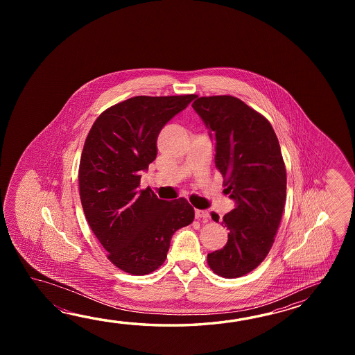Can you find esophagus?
<instances>
[{
    "label": "esophagus",
    "mask_w": 355,
    "mask_h": 355,
    "mask_svg": "<svg viewBox=\"0 0 355 355\" xmlns=\"http://www.w3.org/2000/svg\"><path fill=\"white\" fill-rule=\"evenodd\" d=\"M211 217L209 216V211H202V209H196V219H208Z\"/></svg>",
    "instance_id": "1"
}]
</instances>
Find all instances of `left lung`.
<instances>
[{"label": "left lung", "instance_id": "1", "mask_svg": "<svg viewBox=\"0 0 355 355\" xmlns=\"http://www.w3.org/2000/svg\"><path fill=\"white\" fill-rule=\"evenodd\" d=\"M191 106L211 132L216 167L234 200L222 220L228 241L207 261L219 277L239 278L261 264L279 228L287 196L279 142L269 121L240 98L202 96ZM211 218L218 222L219 216L211 213Z\"/></svg>", "mask_w": 355, "mask_h": 355}]
</instances>
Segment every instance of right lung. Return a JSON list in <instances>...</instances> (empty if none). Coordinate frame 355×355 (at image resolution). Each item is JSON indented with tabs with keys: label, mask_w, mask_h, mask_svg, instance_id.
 Returning a JSON list of instances; mask_svg holds the SVG:
<instances>
[{
	"label": "right lung",
	"mask_w": 355,
	"mask_h": 355,
	"mask_svg": "<svg viewBox=\"0 0 355 355\" xmlns=\"http://www.w3.org/2000/svg\"><path fill=\"white\" fill-rule=\"evenodd\" d=\"M196 98L135 96L98 115L83 144L78 188L85 217L107 259L132 275L166 260L173 234L194 220L187 199H159L141 189V173L157 156L164 125Z\"/></svg>",
	"instance_id": "add662e5"
}]
</instances>
